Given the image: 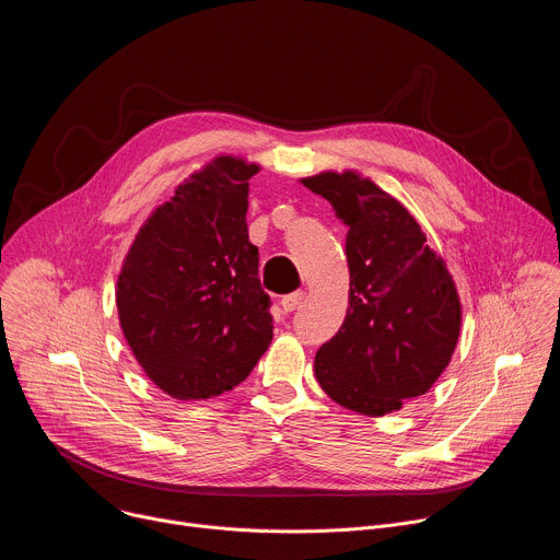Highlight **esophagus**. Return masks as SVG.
<instances>
[{"label": "esophagus", "instance_id": "obj_1", "mask_svg": "<svg viewBox=\"0 0 560 560\" xmlns=\"http://www.w3.org/2000/svg\"><path fill=\"white\" fill-rule=\"evenodd\" d=\"M303 299H305V292H303V290L290 292V294H285V296L281 299V307H283L285 312H294V310L303 303Z\"/></svg>", "mask_w": 560, "mask_h": 560}]
</instances>
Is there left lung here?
I'll return each instance as SVG.
<instances>
[{
  "label": "left lung",
  "instance_id": "1",
  "mask_svg": "<svg viewBox=\"0 0 560 560\" xmlns=\"http://www.w3.org/2000/svg\"><path fill=\"white\" fill-rule=\"evenodd\" d=\"M303 186L348 225L350 307L318 348L314 374L339 406L383 417L425 394L447 368L460 332L454 281L417 219L357 173H322Z\"/></svg>",
  "mask_w": 560,
  "mask_h": 560
}]
</instances>
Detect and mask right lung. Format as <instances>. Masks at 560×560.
Here are the masks:
<instances>
[{
	"instance_id": "1",
	"label": "right lung",
	"mask_w": 560,
	"mask_h": 560,
	"mask_svg": "<svg viewBox=\"0 0 560 560\" xmlns=\"http://www.w3.org/2000/svg\"><path fill=\"white\" fill-rule=\"evenodd\" d=\"M257 173L244 159L217 156L148 217L124 261V337L150 381L179 401L232 389L272 341L246 223Z\"/></svg>"
}]
</instances>
